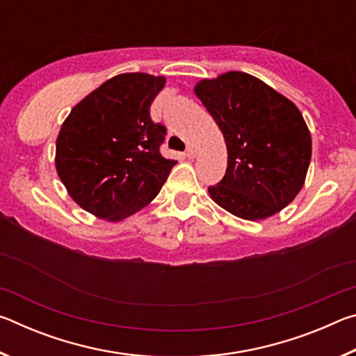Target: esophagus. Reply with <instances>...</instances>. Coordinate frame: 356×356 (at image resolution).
Returning a JSON list of instances; mask_svg holds the SVG:
<instances>
[{"label":"esophagus","instance_id":"esophagus-1","mask_svg":"<svg viewBox=\"0 0 356 356\" xmlns=\"http://www.w3.org/2000/svg\"><path fill=\"white\" fill-rule=\"evenodd\" d=\"M185 155L188 156V159H195V156H196V149L193 147V146H188V147H186V150H185Z\"/></svg>","mask_w":356,"mask_h":356}]
</instances>
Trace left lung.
Instances as JSON below:
<instances>
[{"label": "left lung", "mask_w": 356, "mask_h": 356, "mask_svg": "<svg viewBox=\"0 0 356 356\" xmlns=\"http://www.w3.org/2000/svg\"><path fill=\"white\" fill-rule=\"evenodd\" d=\"M195 92L218 124L227 147L225 177L209 186L212 200L251 221L292 202L311 161V134L298 108L243 72L202 80Z\"/></svg>", "instance_id": "1"}]
</instances>
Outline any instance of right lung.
I'll use <instances>...</instances> for the list:
<instances>
[{"mask_svg": "<svg viewBox=\"0 0 356 356\" xmlns=\"http://www.w3.org/2000/svg\"><path fill=\"white\" fill-rule=\"evenodd\" d=\"M163 76L110 78L64 120L56 140L58 176L78 206L119 221L159 195L176 160L160 152L166 127L150 119Z\"/></svg>", "mask_w": 356, "mask_h": 356, "instance_id": "right-lung-1", "label": "right lung"}]
</instances>
